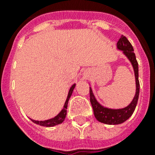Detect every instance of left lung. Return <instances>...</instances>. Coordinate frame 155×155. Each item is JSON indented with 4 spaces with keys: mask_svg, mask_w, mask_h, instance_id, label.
<instances>
[{
    "mask_svg": "<svg viewBox=\"0 0 155 155\" xmlns=\"http://www.w3.org/2000/svg\"><path fill=\"white\" fill-rule=\"evenodd\" d=\"M117 46L118 49L124 51V54L127 56L130 62L132 63V65L134 69L135 78H136V94L133 101L127 107L120 108V109H111V108H104L97 101L91 87H89L90 101L92 104L95 117L100 122L105 123L108 125H117V124L123 123L127 119H129L136 108L137 101H138V96H139L140 84L139 80H138V63H137L136 56L134 52L133 46L130 41L127 39V38L124 35L120 38V39L117 43Z\"/></svg>",
    "mask_w": 155,
    "mask_h": 155,
    "instance_id": "left-lung-1",
    "label": "left lung"
}]
</instances>
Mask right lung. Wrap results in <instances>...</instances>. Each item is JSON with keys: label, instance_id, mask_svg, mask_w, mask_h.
Returning <instances> with one entry per match:
<instances>
[{"label": "right lung", "instance_id": "right-lung-1", "mask_svg": "<svg viewBox=\"0 0 155 155\" xmlns=\"http://www.w3.org/2000/svg\"><path fill=\"white\" fill-rule=\"evenodd\" d=\"M75 84H73L71 87L70 90H69V92H68V98L66 100V102L64 104V106H63V108L62 109L60 113H58V115L54 117L52 119H50V120H35L31 119L33 122L36 123V124H38L40 125H42V126H54V125H58V124H60L64 120L66 117V114H67V108H68V100L70 98V97L71 96V93L73 92V89H74V87H75Z\"/></svg>", "mask_w": 155, "mask_h": 155}]
</instances>
